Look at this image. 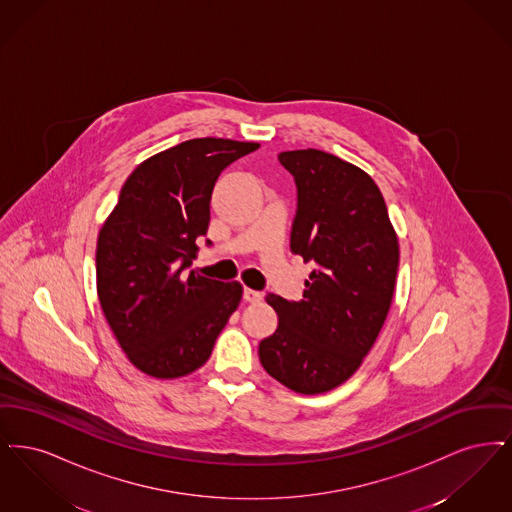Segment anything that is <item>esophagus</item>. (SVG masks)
<instances>
[{"instance_id": "1", "label": "esophagus", "mask_w": 512, "mask_h": 512, "mask_svg": "<svg viewBox=\"0 0 512 512\" xmlns=\"http://www.w3.org/2000/svg\"><path fill=\"white\" fill-rule=\"evenodd\" d=\"M244 299L247 301V303H259V301L263 299V293L255 292V290H249V288H245Z\"/></svg>"}]
</instances>
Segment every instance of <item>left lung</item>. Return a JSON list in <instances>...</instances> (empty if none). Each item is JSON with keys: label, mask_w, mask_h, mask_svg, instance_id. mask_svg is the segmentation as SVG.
<instances>
[{"label": "left lung", "mask_w": 512, "mask_h": 512, "mask_svg": "<svg viewBox=\"0 0 512 512\" xmlns=\"http://www.w3.org/2000/svg\"><path fill=\"white\" fill-rule=\"evenodd\" d=\"M297 186L292 251L315 268L301 301L268 293L278 328L259 343L268 374L317 395L349 380L393 299L399 242L384 195L363 169L320 149L282 151Z\"/></svg>", "instance_id": "1"}]
</instances>
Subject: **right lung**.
<instances>
[{
	"mask_svg": "<svg viewBox=\"0 0 512 512\" xmlns=\"http://www.w3.org/2000/svg\"><path fill=\"white\" fill-rule=\"evenodd\" d=\"M257 142L195 138L140 163L99 230L101 311L126 359L147 376L192 374L238 309L244 286L190 274L211 220L213 186Z\"/></svg>",
	"mask_w": 512,
	"mask_h": 512,
	"instance_id": "add662e5",
	"label": "right lung"
}]
</instances>
